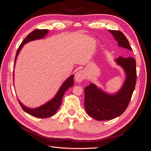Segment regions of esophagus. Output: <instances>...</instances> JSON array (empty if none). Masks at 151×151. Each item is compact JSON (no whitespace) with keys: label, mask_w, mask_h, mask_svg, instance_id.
Here are the masks:
<instances>
[{"label":"esophagus","mask_w":151,"mask_h":151,"mask_svg":"<svg viewBox=\"0 0 151 151\" xmlns=\"http://www.w3.org/2000/svg\"><path fill=\"white\" fill-rule=\"evenodd\" d=\"M75 81L77 82H81L86 78V74L84 70H79L75 74Z\"/></svg>","instance_id":"34e87169"}]
</instances>
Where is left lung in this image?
Wrapping results in <instances>:
<instances>
[{"label": "left lung", "mask_w": 151, "mask_h": 151, "mask_svg": "<svg viewBox=\"0 0 151 151\" xmlns=\"http://www.w3.org/2000/svg\"><path fill=\"white\" fill-rule=\"evenodd\" d=\"M108 31L114 37L119 47L132 50L129 41L121 31ZM115 62L123 69L126 76L123 86L117 93H108L94 84L85 88L86 111L89 116L97 121L111 120L121 115L128 107L135 89L137 77L135 59L119 56L115 59Z\"/></svg>", "instance_id": "obj_1"}]
</instances>
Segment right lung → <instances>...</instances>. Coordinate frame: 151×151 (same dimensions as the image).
Masks as SVG:
<instances>
[{"mask_svg": "<svg viewBox=\"0 0 151 151\" xmlns=\"http://www.w3.org/2000/svg\"><path fill=\"white\" fill-rule=\"evenodd\" d=\"M48 32H49V30H39L36 29L32 32L30 34H29L27 36V37L22 41V43L19 47L17 53H16V56L15 58V64L16 62V60L18 54L22 49V47H23L25 44L30 42L32 41L42 39L44 37H45ZM14 64V67H15ZM74 84V75L70 76L69 77L65 80L62 85L61 86L59 90L58 91L57 93L54 97L46 102L45 104L35 108H28L26 106H24L23 104H22L20 101H19V104H20L21 108H22L25 112L27 114H30V115H32L34 117H38V118H48L50 117H52L56 113L57 110L62 104V99L63 96L65 93V91L68 89L69 88L73 87ZM19 101V100H18Z\"/></svg>", "mask_w": 151, "mask_h": 151, "instance_id": "obj_1", "label": "right lung"}]
</instances>
